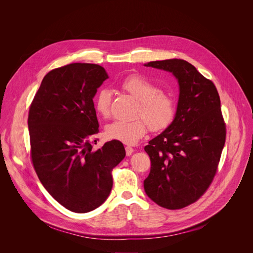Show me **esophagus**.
<instances>
[{"label": "esophagus", "mask_w": 253, "mask_h": 253, "mask_svg": "<svg viewBox=\"0 0 253 253\" xmlns=\"http://www.w3.org/2000/svg\"><path fill=\"white\" fill-rule=\"evenodd\" d=\"M125 150H126V155H127V156H130V155L134 152V149H133L132 147H130V146H127V147L125 148Z\"/></svg>", "instance_id": "obj_1"}]
</instances>
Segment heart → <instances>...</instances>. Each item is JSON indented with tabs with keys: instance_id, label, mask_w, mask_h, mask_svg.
Masks as SVG:
<instances>
[{
	"instance_id": "heart-1",
	"label": "heart",
	"mask_w": 253,
	"mask_h": 253,
	"mask_svg": "<svg viewBox=\"0 0 253 253\" xmlns=\"http://www.w3.org/2000/svg\"><path fill=\"white\" fill-rule=\"evenodd\" d=\"M121 87L138 101L136 114L143 119L110 123L105 129L108 138L133 145L145 134L147 125L152 131H161L171 124L176 112L175 102L171 96L162 93L155 83L140 75H130L122 81ZM111 100L109 89L102 88L97 92L94 108L98 115L104 118L109 116Z\"/></svg>"
}]
</instances>
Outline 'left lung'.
<instances>
[{"instance_id":"left-lung-1","label":"left lung","mask_w":253,"mask_h":253,"mask_svg":"<svg viewBox=\"0 0 253 253\" xmlns=\"http://www.w3.org/2000/svg\"><path fill=\"white\" fill-rule=\"evenodd\" d=\"M144 66L170 72L179 86L173 121L144 148L151 160L144 190L159 206L180 209L206 191L217 169L226 135L220 98L214 84L187 61Z\"/></svg>"}]
</instances>
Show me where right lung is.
<instances>
[{"instance_id": "add662e5", "label": "right lung", "mask_w": 253, "mask_h": 253, "mask_svg": "<svg viewBox=\"0 0 253 253\" xmlns=\"http://www.w3.org/2000/svg\"><path fill=\"white\" fill-rule=\"evenodd\" d=\"M108 79L103 67L74 63L44 77L29 111L34 168L45 189L61 205L90 212L109 196L112 169L125 157L123 144L112 140L93 150L99 132L93 99Z\"/></svg>"}]
</instances>
